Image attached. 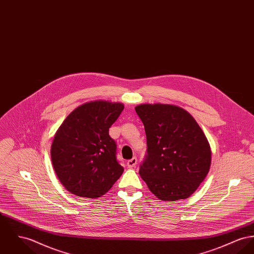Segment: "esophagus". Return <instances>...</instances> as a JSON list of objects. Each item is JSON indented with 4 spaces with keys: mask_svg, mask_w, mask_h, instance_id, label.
<instances>
[{
    "mask_svg": "<svg viewBox=\"0 0 254 254\" xmlns=\"http://www.w3.org/2000/svg\"><path fill=\"white\" fill-rule=\"evenodd\" d=\"M136 163H137V160H136L135 157H134V158H132L131 160H129L127 162V167L130 168V169H133V168H135V166H136Z\"/></svg>",
    "mask_w": 254,
    "mask_h": 254,
    "instance_id": "obj_1",
    "label": "esophagus"
}]
</instances>
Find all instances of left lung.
<instances>
[{"instance_id":"left-lung-1","label":"left lung","mask_w":254,"mask_h":254,"mask_svg":"<svg viewBox=\"0 0 254 254\" xmlns=\"http://www.w3.org/2000/svg\"><path fill=\"white\" fill-rule=\"evenodd\" d=\"M135 110L144 125L147 143L139 175L163 201L188 198L211 166V148L201 128L174 105L141 104Z\"/></svg>"}]
</instances>
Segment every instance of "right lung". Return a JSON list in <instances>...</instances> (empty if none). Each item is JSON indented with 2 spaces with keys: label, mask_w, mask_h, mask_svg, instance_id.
Instances as JSON below:
<instances>
[{
  "label": "right lung",
  "mask_w": 254,
  "mask_h": 254,
  "mask_svg": "<svg viewBox=\"0 0 254 254\" xmlns=\"http://www.w3.org/2000/svg\"><path fill=\"white\" fill-rule=\"evenodd\" d=\"M124 109L122 103L87 102L76 108L54 136L51 159L55 172L71 193L96 198L105 194L123 172L110 127Z\"/></svg>",
  "instance_id": "1"
}]
</instances>
